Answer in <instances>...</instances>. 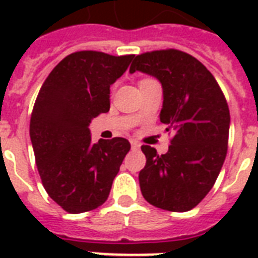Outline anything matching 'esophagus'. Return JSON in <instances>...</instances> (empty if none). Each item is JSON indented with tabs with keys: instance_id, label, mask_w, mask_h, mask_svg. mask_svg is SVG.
Wrapping results in <instances>:
<instances>
[{
	"instance_id": "1",
	"label": "esophagus",
	"mask_w": 258,
	"mask_h": 258,
	"mask_svg": "<svg viewBox=\"0 0 258 258\" xmlns=\"http://www.w3.org/2000/svg\"><path fill=\"white\" fill-rule=\"evenodd\" d=\"M131 149L133 150H139L141 149V145L138 143L137 141H131Z\"/></svg>"
}]
</instances>
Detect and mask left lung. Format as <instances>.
Masks as SVG:
<instances>
[{
  "label": "left lung",
  "mask_w": 258,
  "mask_h": 258,
  "mask_svg": "<svg viewBox=\"0 0 258 258\" xmlns=\"http://www.w3.org/2000/svg\"><path fill=\"white\" fill-rule=\"evenodd\" d=\"M150 75L162 84V123L174 137L159 155L142 146L145 169L139 184L145 200L163 210L187 212L204 200L220 174L228 151L230 113L218 83L208 68L176 49L135 57L130 74Z\"/></svg>",
  "instance_id": "obj_1"
}]
</instances>
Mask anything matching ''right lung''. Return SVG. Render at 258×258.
Wrapping results in <instances>:
<instances>
[{
    "mask_svg": "<svg viewBox=\"0 0 258 258\" xmlns=\"http://www.w3.org/2000/svg\"><path fill=\"white\" fill-rule=\"evenodd\" d=\"M134 54L82 50L62 58L42 84L30 117V141L42 184L66 212L78 214L107 201L131 149L124 138L91 141L89 123L109 111V87Z\"/></svg>",
    "mask_w": 258,
    "mask_h": 258,
    "instance_id": "right-lung-1",
    "label": "right lung"
}]
</instances>
